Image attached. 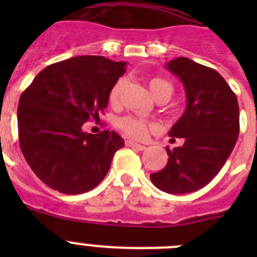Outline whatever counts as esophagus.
Segmentation results:
<instances>
[{
	"mask_svg": "<svg viewBox=\"0 0 257 257\" xmlns=\"http://www.w3.org/2000/svg\"><path fill=\"white\" fill-rule=\"evenodd\" d=\"M126 145H127V147H130V148L138 149V151H144V149H145V145L138 144V143L133 142V140H127Z\"/></svg>",
	"mask_w": 257,
	"mask_h": 257,
	"instance_id": "1",
	"label": "esophagus"
}]
</instances>
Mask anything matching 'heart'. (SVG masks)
Wrapping results in <instances>:
<instances>
[{
  "label": "heart",
  "instance_id": "b5f03b06",
  "mask_svg": "<svg viewBox=\"0 0 257 257\" xmlns=\"http://www.w3.org/2000/svg\"><path fill=\"white\" fill-rule=\"evenodd\" d=\"M124 78L117 79L113 86L109 90L108 94V100L112 105H117L118 101H119V97H121V92L124 87ZM149 90H151L152 95L154 97H160V96H167L170 99L172 94V86L170 85L167 81L162 78H158V77H153L148 81ZM118 126L123 131L126 135L131 136V138H135V139H143L147 136L148 134L149 127L151 124L148 123L144 119H140V118L135 117H123L119 119L118 122Z\"/></svg>",
  "mask_w": 257,
  "mask_h": 257
}]
</instances>
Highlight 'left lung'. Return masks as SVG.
<instances>
[{"label": "left lung", "instance_id": "obj_1", "mask_svg": "<svg viewBox=\"0 0 257 257\" xmlns=\"http://www.w3.org/2000/svg\"><path fill=\"white\" fill-rule=\"evenodd\" d=\"M166 68L179 77L187 109L171 127L172 139L183 147L170 151L165 169L151 175L152 183L170 194L197 192L212 180L234 148L239 134V106L226 81L212 68L188 58L169 61Z\"/></svg>", "mask_w": 257, "mask_h": 257}]
</instances>
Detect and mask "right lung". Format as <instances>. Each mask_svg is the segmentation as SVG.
Returning a JSON list of instances; mask_svg holds the SVG:
<instances>
[{"label": "right lung", "mask_w": 257, "mask_h": 257, "mask_svg": "<svg viewBox=\"0 0 257 257\" xmlns=\"http://www.w3.org/2000/svg\"><path fill=\"white\" fill-rule=\"evenodd\" d=\"M124 72V61L76 56L41 70L23 92L18 106L20 149L47 187L81 194L105 178L123 139L108 130L87 134L82 126L99 118L109 90Z\"/></svg>", "instance_id": "right-lung-1"}]
</instances>
